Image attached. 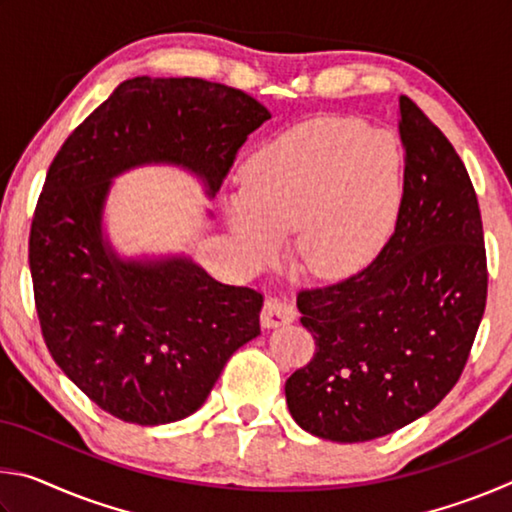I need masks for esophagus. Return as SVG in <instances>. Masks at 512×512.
<instances>
[{"label": "esophagus", "mask_w": 512, "mask_h": 512, "mask_svg": "<svg viewBox=\"0 0 512 512\" xmlns=\"http://www.w3.org/2000/svg\"><path fill=\"white\" fill-rule=\"evenodd\" d=\"M259 320H262L264 327L287 325V323H293V320H296V309H293V305H289L287 300L271 298V300L264 302Z\"/></svg>", "instance_id": "obj_1"}]
</instances>
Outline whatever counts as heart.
Listing matches in <instances>:
<instances>
[{
  "instance_id": "heart-1",
  "label": "heart",
  "mask_w": 512,
  "mask_h": 512,
  "mask_svg": "<svg viewBox=\"0 0 512 512\" xmlns=\"http://www.w3.org/2000/svg\"><path fill=\"white\" fill-rule=\"evenodd\" d=\"M402 203V151L393 135L352 119H314L289 128L241 167L230 221L259 257L298 230L300 264L343 277L375 257Z\"/></svg>"
}]
</instances>
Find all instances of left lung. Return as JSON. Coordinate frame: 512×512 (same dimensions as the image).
Masks as SVG:
<instances>
[{
  "instance_id": "left-lung-1",
  "label": "left lung",
  "mask_w": 512,
  "mask_h": 512,
  "mask_svg": "<svg viewBox=\"0 0 512 512\" xmlns=\"http://www.w3.org/2000/svg\"><path fill=\"white\" fill-rule=\"evenodd\" d=\"M404 187L391 239L345 280L298 291L316 352L287 379L302 429L366 443L422 418L461 379L488 298L479 201L445 133L400 97Z\"/></svg>"
}]
</instances>
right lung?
<instances>
[{"label": "right lung", "mask_w": 512, "mask_h": 512, "mask_svg": "<svg viewBox=\"0 0 512 512\" xmlns=\"http://www.w3.org/2000/svg\"><path fill=\"white\" fill-rule=\"evenodd\" d=\"M266 119L262 103L230 85L137 76L49 164L29 235L42 339L60 370L119 420L151 427L201 409L232 352L259 334L264 296L216 282L189 259H117L101 237L110 178L173 162L216 194Z\"/></svg>", "instance_id": "add662e5"}]
</instances>
